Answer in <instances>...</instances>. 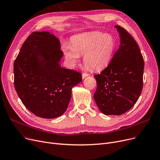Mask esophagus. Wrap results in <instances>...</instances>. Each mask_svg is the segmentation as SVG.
Returning a JSON list of instances; mask_svg holds the SVG:
<instances>
[{"mask_svg":"<svg viewBox=\"0 0 160 160\" xmlns=\"http://www.w3.org/2000/svg\"><path fill=\"white\" fill-rule=\"evenodd\" d=\"M82 78L84 79L85 78H86V77H89V74H87V73H82Z\"/></svg>","mask_w":160,"mask_h":160,"instance_id":"esophagus-1","label":"esophagus"}]
</instances>
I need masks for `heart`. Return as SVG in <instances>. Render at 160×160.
Listing matches in <instances>:
<instances>
[{
	"instance_id": "obj_1",
	"label": "heart",
	"mask_w": 160,
	"mask_h": 160,
	"mask_svg": "<svg viewBox=\"0 0 160 160\" xmlns=\"http://www.w3.org/2000/svg\"><path fill=\"white\" fill-rule=\"evenodd\" d=\"M117 46L116 40L109 33L89 31L71 38V45L64 43L62 49L68 64L75 67L83 55L85 68L100 71L111 62Z\"/></svg>"
}]
</instances>
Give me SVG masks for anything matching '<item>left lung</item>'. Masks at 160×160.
I'll return each instance as SVG.
<instances>
[{
    "mask_svg": "<svg viewBox=\"0 0 160 160\" xmlns=\"http://www.w3.org/2000/svg\"><path fill=\"white\" fill-rule=\"evenodd\" d=\"M120 35V47L100 74L94 99L105 115H121L130 110L143 88L144 62L136 42L125 29L114 26Z\"/></svg>",
    "mask_w": 160,
    "mask_h": 160,
    "instance_id": "left-lung-1",
    "label": "left lung"
}]
</instances>
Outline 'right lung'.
Returning <instances> with one entry per match:
<instances>
[{"instance_id":"obj_1","label":"right lung","mask_w":160,"mask_h":160,"mask_svg":"<svg viewBox=\"0 0 160 160\" xmlns=\"http://www.w3.org/2000/svg\"><path fill=\"white\" fill-rule=\"evenodd\" d=\"M59 40L48 31L33 32L24 42L13 65L14 85L25 107L40 118L60 116L68 109L80 72L61 66Z\"/></svg>"}]
</instances>
